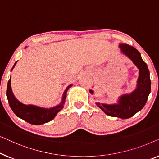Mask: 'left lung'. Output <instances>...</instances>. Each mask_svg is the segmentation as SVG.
Masks as SVG:
<instances>
[{"instance_id": "left-lung-1", "label": "left lung", "mask_w": 159, "mask_h": 159, "mask_svg": "<svg viewBox=\"0 0 159 159\" xmlns=\"http://www.w3.org/2000/svg\"><path fill=\"white\" fill-rule=\"evenodd\" d=\"M119 48L122 54L128 57L139 70L136 88L131 93L120 96L116 104L96 102V104L107 115L127 119L141 110L146 105L151 93V79L147 64L143 60L140 53L135 48L126 44H120ZM89 92L91 94L94 93L92 89Z\"/></svg>"}]
</instances>
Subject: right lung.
I'll return each mask as SVG.
<instances>
[{"label":"right lung","mask_w":159,"mask_h":159,"mask_svg":"<svg viewBox=\"0 0 159 159\" xmlns=\"http://www.w3.org/2000/svg\"><path fill=\"white\" fill-rule=\"evenodd\" d=\"M17 61L13 65L11 70L14 68ZM11 78H10L8 82L7 90H6V97H7L8 104H9L12 111L14 112L18 117L25 120L29 123L39 125L51 121L54 119L57 114L64 107L65 102H66L67 91L72 86L73 84L69 85L66 89L62 96L61 102L56 106L50 107V108H45V107H41L36 106L33 104H25L19 102L16 98L15 97L11 89Z\"/></svg>","instance_id":"right-lung-1"}]
</instances>
